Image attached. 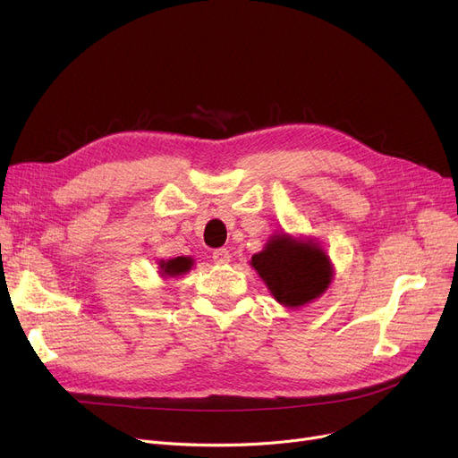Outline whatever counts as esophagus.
Wrapping results in <instances>:
<instances>
[{"instance_id": "obj_1", "label": "esophagus", "mask_w": 458, "mask_h": 458, "mask_svg": "<svg viewBox=\"0 0 458 458\" xmlns=\"http://www.w3.org/2000/svg\"><path fill=\"white\" fill-rule=\"evenodd\" d=\"M213 259H215V263H219V266H225V263L230 261V250H226V249L213 250Z\"/></svg>"}]
</instances>
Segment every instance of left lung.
Segmentation results:
<instances>
[{"instance_id": "1", "label": "left lung", "mask_w": 458, "mask_h": 458, "mask_svg": "<svg viewBox=\"0 0 458 458\" xmlns=\"http://www.w3.org/2000/svg\"><path fill=\"white\" fill-rule=\"evenodd\" d=\"M249 263L273 299L292 310L319 299L334 278L330 256L316 239L285 232L273 233Z\"/></svg>"}]
</instances>
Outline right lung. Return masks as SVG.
Masks as SVG:
<instances>
[{"mask_svg": "<svg viewBox=\"0 0 458 458\" xmlns=\"http://www.w3.org/2000/svg\"><path fill=\"white\" fill-rule=\"evenodd\" d=\"M157 266H159V276L166 280V278H176L189 273L192 266H195V259L191 256H178L171 259H159Z\"/></svg>", "mask_w": 458, "mask_h": 458, "instance_id": "obj_1", "label": "right lung"}]
</instances>
